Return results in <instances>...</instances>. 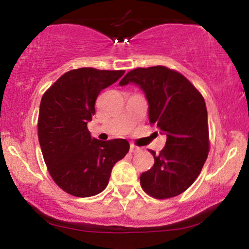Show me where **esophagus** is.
I'll list each match as a JSON object with an SVG mask.
<instances>
[{
	"mask_svg": "<svg viewBox=\"0 0 249 249\" xmlns=\"http://www.w3.org/2000/svg\"><path fill=\"white\" fill-rule=\"evenodd\" d=\"M141 151H142V148L138 147V146H136L134 144L130 145V153H134V154H135V153H138Z\"/></svg>",
	"mask_w": 249,
	"mask_h": 249,
	"instance_id": "1",
	"label": "esophagus"
}]
</instances>
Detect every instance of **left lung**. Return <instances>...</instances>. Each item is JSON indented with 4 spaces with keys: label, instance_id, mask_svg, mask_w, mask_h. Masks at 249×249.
Returning a JSON list of instances; mask_svg holds the SVG:
<instances>
[{
    "label": "left lung",
    "instance_id": "1",
    "mask_svg": "<svg viewBox=\"0 0 249 249\" xmlns=\"http://www.w3.org/2000/svg\"><path fill=\"white\" fill-rule=\"evenodd\" d=\"M145 91L151 125L166 135L164 148L154 165L141 176V186L156 199L178 196L193 185L210 151L205 101L199 90L178 71L164 66L136 68L122 78Z\"/></svg>",
    "mask_w": 249,
    "mask_h": 249
}]
</instances>
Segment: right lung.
Returning <instances> with one entry per match:
<instances>
[{
	"label": "right lung",
	"mask_w": 249,
	"mask_h": 249,
	"mask_svg": "<svg viewBox=\"0 0 249 249\" xmlns=\"http://www.w3.org/2000/svg\"><path fill=\"white\" fill-rule=\"evenodd\" d=\"M124 70L79 68L62 74L40 101L38 141L54 182L76 197H90L107 188L113 165L129 152L125 139L91 138L87 122L95 114L102 89Z\"/></svg>",
	"instance_id": "right-lung-1"
}]
</instances>
